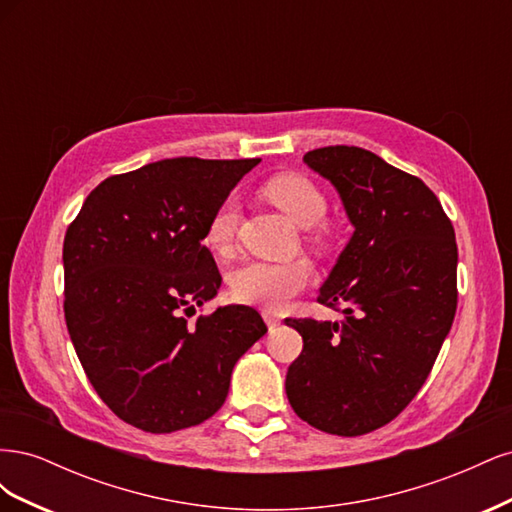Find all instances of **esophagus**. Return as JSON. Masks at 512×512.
Segmentation results:
<instances>
[{
  "mask_svg": "<svg viewBox=\"0 0 512 512\" xmlns=\"http://www.w3.org/2000/svg\"><path fill=\"white\" fill-rule=\"evenodd\" d=\"M265 320H267V324H269V329H275V327H280V318H277L275 314H271V312H265Z\"/></svg>",
  "mask_w": 512,
  "mask_h": 512,
  "instance_id": "esophagus-1",
  "label": "esophagus"
}]
</instances>
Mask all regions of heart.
Masks as SVG:
<instances>
[{
    "label": "heart",
    "mask_w": 512,
    "mask_h": 512,
    "mask_svg": "<svg viewBox=\"0 0 512 512\" xmlns=\"http://www.w3.org/2000/svg\"><path fill=\"white\" fill-rule=\"evenodd\" d=\"M265 194L280 207L290 220L307 228V239L314 245L327 241V196L318 185L299 173H284L265 183ZM239 228V203L235 196H226L213 209L205 228V245L213 254L226 256L235 245ZM312 282V267L307 260L288 262H247L232 275V294L241 303H254L269 309L284 307L292 297L303 292Z\"/></svg>",
    "instance_id": "obj_1"
}]
</instances>
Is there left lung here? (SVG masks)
<instances>
[{
  "label": "left lung",
  "mask_w": 512,
  "mask_h": 512,
  "mask_svg": "<svg viewBox=\"0 0 512 512\" xmlns=\"http://www.w3.org/2000/svg\"><path fill=\"white\" fill-rule=\"evenodd\" d=\"M354 235L318 303L342 322L286 318L303 350L286 374L292 410L335 436L391 423L421 391L457 312V241L427 185L361 147L307 151Z\"/></svg>",
  "instance_id": "obj_1"
}]
</instances>
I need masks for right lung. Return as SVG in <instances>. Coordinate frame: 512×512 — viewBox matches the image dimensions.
Listing matches in <instances>:
<instances>
[{
	"mask_svg": "<svg viewBox=\"0 0 512 512\" xmlns=\"http://www.w3.org/2000/svg\"><path fill=\"white\" fill-rule=\"evenodd\" d=\"M260 160L170 158L104 179L64 239V314L104 404L149 433L222 408L232 367L267 333L247 305L194 312L220 290L203 245L213 209Z\"/></svg>",
	"mask_w": 512,
	"mask_h": 512,
	"instance_id": "right-lung-1",
	"label": "right lung"
}]
</instances>
